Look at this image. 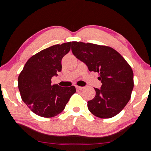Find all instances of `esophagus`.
<instances>
[{
  "label": "esophagus",
  "mask_w": 151,
  "mask_h": 151,
  "mask_svg": "<svg viewBox=\"0 0 151 151\" xmlns=\"http://www.w3.org/2000/svg\"><path fill=\"white\" fill-rule=\"evenodd\" d=\"M84 88L83 87H81V86H76V90H82V89Z\"/></svg>",
  "instance_id": "34e87169"
}]
</instances>
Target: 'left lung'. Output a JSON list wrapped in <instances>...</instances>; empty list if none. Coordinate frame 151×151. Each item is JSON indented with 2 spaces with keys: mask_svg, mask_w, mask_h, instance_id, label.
Listing matches in <instances>:
<instances>
[{
  "mask_svg": "<svg viewBox=\"0 0 151 151\" xmlns=\"http://www.w3.org/2000/svg\"><path fill=\"white\" fill-rule=\"evenodd\" d=\"M71 50L76 58L98 72L101 89L95 88L94 99L88 102L89 111L96 117H114L130 101L134 88L132 69L121 54L110 47L72 41Z\"/></svg>",
  "mask_w": 151,
  "mask_h": 151,
  "instance_id": "8db88e82",
  "label": "left lung"
}]
</instances>
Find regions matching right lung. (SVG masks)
I'll return each instance as SVG.
<instances>
[{
  "label": "right lung",
  "mask_w": 151,
  "mask_h": 151,
  "mask_svg": "<svg viewBox=\"0 0 151 151\" xmlns=\"http://www.w3.org/2000/svg\"><path fill=\"white\" fill-rule=\"evenodd\" d=\"M70 43L55 45L32 56L18 77L22 101L34 114L52 117L61 113L76 92L75 86L60 87L51 79L62 70V59L69 52Z\"/></svg>",
  "instance_id": "add662e5"
}]
</instances>
